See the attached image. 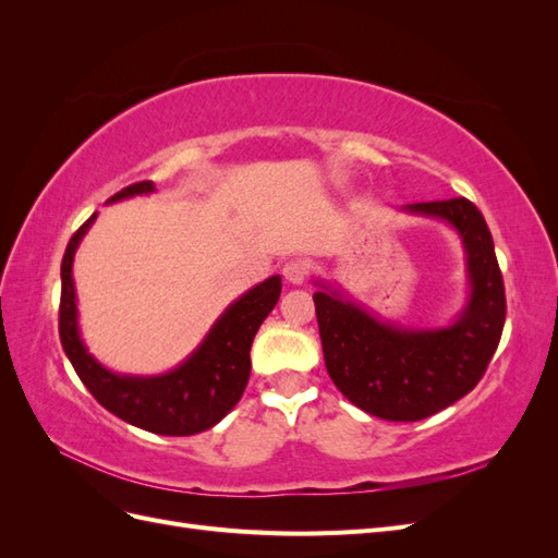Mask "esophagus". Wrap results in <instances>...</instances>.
<instances>
[{
  "mask_svg": "<svg viewBox=\"0 0 558 558\" xmlns=\"http://www.w3.org/2000/svg\"><path fill=\"white\" fill-rule=\"evenodd\" d=\"M283 277L289 279L291 283L307 281V277H310V263L307 260H300V258L289 260V263L283 265Z\"/></svg>",
  "mask_w": 558,
  "mask_h": 558,
  "instance_id": "esophagus-1",
  "label": "esophagus"
}]
</instances>
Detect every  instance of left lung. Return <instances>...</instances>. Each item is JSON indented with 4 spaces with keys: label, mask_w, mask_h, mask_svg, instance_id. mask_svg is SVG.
<instances>
[{
    "label": "left lung",
    "mask_w": 558,
    "mask_h": 558,
    "mask_svg": "<svg viewBox=\"0 0 558 558\" xmlns=\"http://www.w3.org/2000/svg\"><path fill=\"white\" fill-rule=\"evenodd\" d=\"M402 209L442 218L461 234L470 298L459 318L447 328H400L326 286L314 293V305L328 375L342 396L386 421H421L477 386L508 310L492 232L470 199L414 202Z\"/></svg>",
    "instance_id": "8db88e82"
}]
</instances>
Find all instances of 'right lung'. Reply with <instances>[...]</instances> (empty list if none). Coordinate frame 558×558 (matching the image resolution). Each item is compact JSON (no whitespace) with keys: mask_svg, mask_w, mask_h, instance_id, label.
I'll list each match as a JSON object with an SVG mask.
<instances>
[{"mask_svg":"<svg viewBox=\"0 0 558 558\" xmlns=\"http://www.w3.org/2000/svg\"><path fill=\"white\" fill-rule=\"evenodd\" d=\"M154 193V181L132 183L107 202ZM93 214L66 244L60 277V342L78 379L95 400L128 424L158 435H195L216 426L240 402L251 375V342L281 295V277L253 286L216 320L202 344L172 373L158 377L116 375L99 365L78 335L74 253L88 232Z\"/></svg>","mask_w":558,"mask_h":558,"instance_id":"right-lung-1","label":"right lung"}]
</instances>
